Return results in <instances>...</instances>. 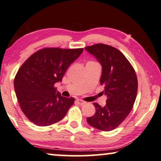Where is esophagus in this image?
<instances>
[{
    "label": "esophagus",
    "instance_id": "34e87169",
    "mask_svg": "<svg viewBox=\"0 0 161 161\" xmlns=\"http://www.w3.org/2000/svg\"><path fill=\"white\" fill-rule=\"evenodd\" d=\"M76 102H77V103L79 105H83L86 103L85 101H83V100H80V99H77L76 100Z\"/></svg>",
    "mask_w": 161,
    "mask_h": 161
}]
</instances>
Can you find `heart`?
Here are the masks:
<instances>
[{
  "label": "heart",
  "mask_w": 161,
  "mask_h": 161,
  "mask_svg": "<svg viewBox=\"0 0 161 161\" xmlns=\"http://www.w3.org/2000/svg\"><path fill=\"white\" fill-rule=\"evenodd\" d=\"M89 63H92V62H89Z\"/></svg>",
  "instance_id": "obj_1"
}]
</instances>
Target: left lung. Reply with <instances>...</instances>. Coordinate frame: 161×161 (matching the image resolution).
<instances>
[{
    "mask_svg": "<svg viewBox=\"0 0 161 161\" xmlns=\"http://www.w3.org/2000/svg\"><path fill=\"white\" fill-rule=\"evenodd\" d=\"M102 67L100 83L107 96L103 107L93 103L96 113L87 122L101 131L114 130L132 110L137 93V78L132 66L119 50L112 46L96 44L86 47Z\"/></svg>",
    "mask_w": 161,
    "mask_h": 161,
    "instance_id": "1",
    "label": "left lung"
}]
</instances>
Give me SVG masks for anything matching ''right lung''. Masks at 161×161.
Listing matches in <instances>:
<instances>
[{"instance_id": "1", "label": "right lung", "mask_w": 161, "mask_h": 161, "mask_svg": "<svg viewBox=\"0 0 161 161\" xmlns=\"http://www.w3.org/2000/svg\"><path fill=\"white\" fill-rule=\"evenodd\" d=\"M83 49L44 48L24 62L14 79L22 112L29 121L44 127L63 119L75 98L62 96L54 85L61 82L68 67Z\"/></svg>"}]
</instances>
